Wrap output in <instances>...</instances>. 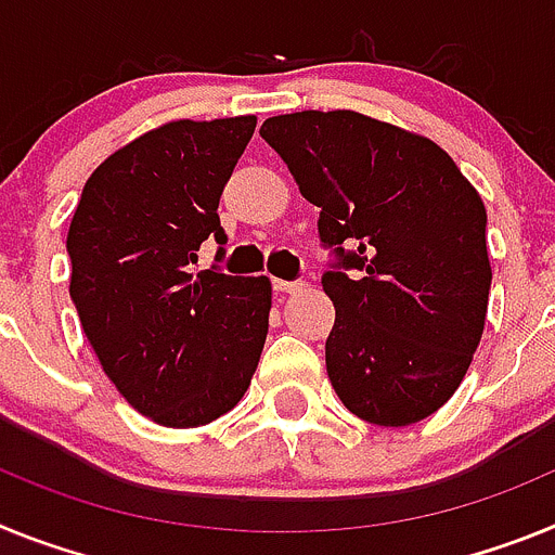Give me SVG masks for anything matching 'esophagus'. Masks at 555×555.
I'll return each mask as SVG.
<instances>
[{"instance_id":"obj_1","label":"esophagus","mask_w":555,"mask_h":555,"mask_svg":"<svg viewBox=\"0 0 555 555\" xmlns=\"http://www.w3.org/2000/svg\"><path fill=\"white\" fill-rule=\"evenodd\" d=\"M305 287L301 282H284V279H273V291L276 293H298Z\"/></svg>"}]
</instances>
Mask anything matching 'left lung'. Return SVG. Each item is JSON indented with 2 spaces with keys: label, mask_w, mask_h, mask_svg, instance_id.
I'll list each match as a JSON object with an SVG mask.
<instances>
[{
  "label": "left lung",
  "mask_w": 555,
  "mask_h": 555,
  "mask_svg": "<svg viewBox=\"0 0 555 555\" xmlns=\"http://www.w3.org/2000/svg\"><path fill=\"white\" fill-rule=\"evenodd\" d=\"M259 137L321 209L332 388L379 427L422 422L455 393L483 335V201L436 142L358 111L282 114Z\"/></svg>",
  "instance_id": "1"
}]
</instances>
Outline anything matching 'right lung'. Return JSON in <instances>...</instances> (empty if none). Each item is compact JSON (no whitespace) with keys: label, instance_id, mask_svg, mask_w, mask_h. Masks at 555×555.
Segmentation results:
<instances>
[{"label":"right lung","instance_id":"right-lung-1","mask_svg":"<svg viewBox=\"0 0 555 555\" xmlns=\"http://www.w3.org/2000/svg\"><path fill=\"white\" fill-rule=\"evenodd\" d=\"M257 117L178 119L125 144L86 181L66 237L69 296L108 379L142 416L201 427L248 391L268 335V276L192 273L225 254L220 195Z\"/></svg>","mask_w":555,"mask_h":555}]
</instances>
